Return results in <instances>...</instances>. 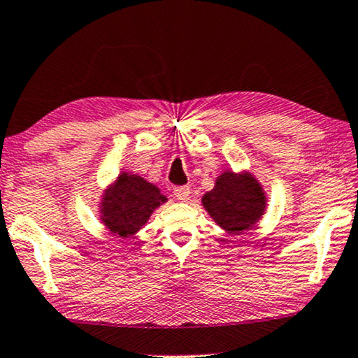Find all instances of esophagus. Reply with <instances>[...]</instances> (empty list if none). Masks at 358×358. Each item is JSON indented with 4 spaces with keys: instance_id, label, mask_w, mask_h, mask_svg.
<instances>
[{
    "instance_id": "esophagus-1",
    "label": "esophagus",
    "mask_w": 358,
    "mask_h": 358,
    "mask_svg": "<svg viewBox=\"0 0 358 358\" xmlns=\"http://www.w3.org/2000/svg\"><path fill=\"white\" fill-rule=\"evenodd\" d=\"M173 194L176 199H182V201H185V199L189 196V187H187V185H183V187H175Z\"/></svg>"
}]
</instances>
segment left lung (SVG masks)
<instances>
[{"label":"left lung","mask_w":358,"mask_h":358,"mask_svg":"<svg viewBox=\"0 0 358 358\" xmlns=\"http://www.w3.org/2000/svg\"><path fill=\"white\" fill-rule=\"evenodd\" d=\"M265 199L254 176L224 171L214 189L203 196V206L222 229L239 234L259 221L265 211Z\"/></svg>","instance_id":"left-lung-1"}]
</instances>
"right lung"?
Wrapping results in <instances>:
<instances>
[{
  "mask_svg": "<svg viewBox=\"0 0 358 358\" xmlns=\"http://www.w3.org/2000/svg\"><path fill=\"white\" fill-rule=\"evenodd\" d=\"M166 198L160 189L137 175L121 173L101 203V219L119 236H134Z\"/></svg>",
  "mask_w": 358,
  "mask_h": 358,
  "instance_id": "1",
  "label": "right lung"
}]
</instances>
